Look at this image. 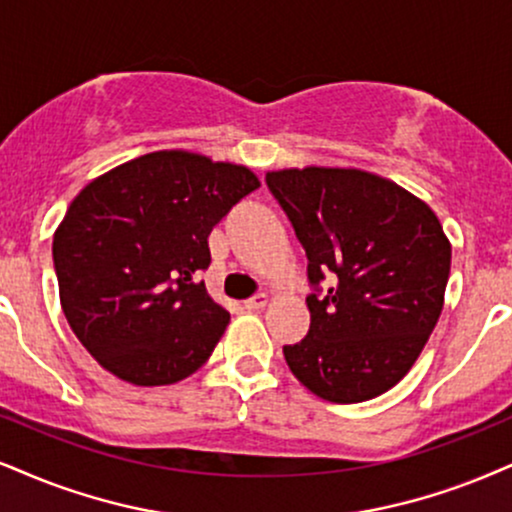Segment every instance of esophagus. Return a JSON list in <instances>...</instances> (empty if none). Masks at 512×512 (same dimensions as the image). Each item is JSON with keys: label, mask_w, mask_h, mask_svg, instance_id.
<instances>
[{"label": "esophagus", "mask_w": 512, "mask_h": 512, "mask_svg": "<svg viewBox=\"0 0 512 512\" xmlns=\"http://www.w3.org/2000/svg\"><path fill=\"white\" fill-rule=\"evenodd\" d=\"M268 301H270V296L266 292H261V294L251 296V299H246L244 308H246V311H261V308L268 306Z\"/></svg>", "instance_id": "esophagus-1"}]
</instances>
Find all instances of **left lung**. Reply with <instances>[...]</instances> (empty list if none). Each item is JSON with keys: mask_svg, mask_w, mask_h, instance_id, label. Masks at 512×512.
<instances>
[{"mask_svg": "<svg viewBox=\"0 0 512 512\" xmlns=\"http://www.w3.org/2000/svg\"><path fill=\"white\" fill-rule=\"evenodd\" d=\"M266 182L304 246L313 287L308 334L282 349L289 370L325 401L375 399L413 368L444 308V227L425 201L365 170L287 168Z\"/></svg>", "mask_w": 512, "mask_h": 512, "instance_id": "left-lung-1", "label": "left lung"}]
</instances>
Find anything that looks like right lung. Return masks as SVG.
<instances>
[{
  "mask_svg": "<svg viewBox=\"0 0 512 512\" xmlns=\"http://www.w3.org/2000/svg\"><path fill=\"white\" fill-rule=\"evenodd\" d=\"M261 187L249 168L189 151H154L92 180L54 232L61 308L111 375L161 387L208 361L230 313L194 277L208 235Z\"/></svg>",
  "mask_w": 512,
  "mask_h": 512,
  "instance_id": "right-lung-1",
  "label": "right lung"
}]
</instances>
